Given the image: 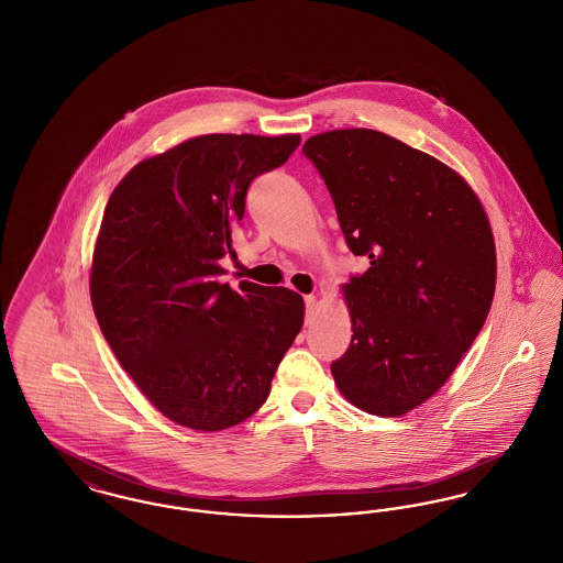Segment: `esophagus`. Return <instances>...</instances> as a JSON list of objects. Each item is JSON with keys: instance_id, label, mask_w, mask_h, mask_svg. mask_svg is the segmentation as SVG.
Segmentation results:
<instances>
[{"instance_id": "obj_1", "label": "esophagus", "mask_w": 563, "mask_h": 563, "mask_svg": "<svg viewBox=\"0 0 563 563\" xmlns=\"http://www.w3.org/2000/svg\"><path fill=\"white\" fill-rule=\"evenodd\" d=\"M303 299H306V321L310 322L314 319V310H317V295H306Z\"/></svg>"}]
</instances>
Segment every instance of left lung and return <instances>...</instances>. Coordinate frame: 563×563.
<instances>
[{
	"label": "left lung",
	"instance_id": "obj_1",
	"mask_svg": "<svg viewBox=\"0 0 563 563\" xmlns=\"http://www.w3.org/2000/svg\"><path fill=\"white\" fill-rule=\"evenodd\" d=\"M319 168L340 228L369 269L344 289L352 340L331 363L354 407L399 418L454 374L492 308L496 246L466 179L399 139L344 129L301 150Z\"/></svg>",
	"mask_w": 563,
	"mask_h": 563
}]
</instances>
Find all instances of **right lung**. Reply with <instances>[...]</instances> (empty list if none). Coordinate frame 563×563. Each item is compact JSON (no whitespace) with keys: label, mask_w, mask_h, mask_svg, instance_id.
Segmentation results:
<instances>
[{"label":"right lung","mask_w":563,"mask_h":563,"mask_svg":"<svg viewBox=\"0 0 563 563\" xmlns=\"http://www.w3.org/2000/svg\"><path fill=\"white\" fill-rule=\"evenodd\" d=\"M299 134H200L133 166L109 196L90 266L95 317L120 365L179 427L253 416L303 324L285 287L221 280L251 181Z\"/></svg>","instance_id":"1"}]
</instances>
